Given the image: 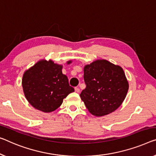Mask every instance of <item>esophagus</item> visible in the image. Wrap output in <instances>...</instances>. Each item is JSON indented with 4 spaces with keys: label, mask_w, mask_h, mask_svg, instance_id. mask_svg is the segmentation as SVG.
Returning <instances> with one entry per match:
<instances>
[{
    "label": "esophagus",
    "mask_w": 156,
    "mask_h": 156,
    "mask_svg": "<svg viewBox=\"0 0 156 156\" xmlns=\"http://www.w3.org/2000/svg\"><path fill=\"white\" fill-rule=\"evenodd\" d=\"M80 88H78V87H75V91H76V92H80Z\"/></svg>",
    "instance_id": "34e87169"
}]
</instances>
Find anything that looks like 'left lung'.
I'll return each instance as SVG.
<instances>
[{
	"label": "left lung",
	"mask_w": 156,
	"mask_h": 156,
	"mask_svg": "<svg viewBox=\"0 0 156 156\" xmlns=\"http://www.w3.org/2000/svg\"><path fill=\"white\" fill-rule=\"evenodd\" d=\"M85 89L80 97L90 113L103 116L121 105L129 84L123 69L107 60L93 62L84 67Z\"/></svg>",
	"instance_id": "1"
}]
</instances>
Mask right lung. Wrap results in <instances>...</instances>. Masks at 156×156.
Instances as JSON below:
<instances>
[{
    "instance_id": "add662e5",
    "label": "right lung",
    "mask_w": 156,
    "mask_h": 156,
    "mask_svg": "<svg viewBox=\"0 0 156 156\" xmlns=\"http://www.w3.org/2000/svg\"><path fill=\"white\" fill-rule=\"evenodd\" d=\"M62 69V65L43 59L24 72L23 91L33 107L43 112H52L61 106L67 95L74 92Z\"/></svg>"
}]
</instances>
